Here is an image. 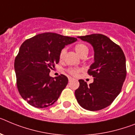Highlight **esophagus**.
I'll list each match as a JSON object with an SVG mask.
<instances>
[{
  "instance_id": "esophagus-1",
  "label": "esophagus",
  "mask_w": 135,
  "mask_h": 135,
  "mask_svg": "<svg viewBox=\"0 0 135 135\" xmlns=\"http://www.w3.org/2000/svg\"><path fill=\"white\" fill-rule=\"evenodd\" d=\"M72 80H73V78H72V77H69V82L71 81H72Z\"/></svg>"
}]
</instances>
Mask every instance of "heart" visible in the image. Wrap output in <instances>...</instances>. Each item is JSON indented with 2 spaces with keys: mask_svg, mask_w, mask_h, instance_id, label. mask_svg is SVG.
<instances>
[{
  "mask_svg": "<svg viewBox=\"0 0 135 135\" xmlns=\"http://www.w3.org/2000/svg\"><path fill=\"white\" fill-rule=\"evenodd\" d=\"M75 50L77 51V53L80 56H82L84 54L88 53V47L87 45H85L84 43H77V45L75 46ZM66 48H62L60 50L59 54V58L60 60H63L64 58V56L66 54ZM67 73L73 76V77H76L78 75L79 73L81 71V69L80 68H75V67H71L66 70Z\"/></svg>",
  "mask_w": 135,
  "mask_h": 135,
  "instance_id": "heart-1",
  "label": "heart"
}]
</instances>
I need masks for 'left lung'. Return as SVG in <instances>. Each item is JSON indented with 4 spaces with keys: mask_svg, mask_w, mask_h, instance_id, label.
<instances>
[{
    "mask_svg": "<svg viewBox=\"0 0 135 135\" xmlns=\"http://www.w3.org/2000/svg\"><path fill=\"white\" fill-rule=\"evenodd\" d=\"M78 37L94 47V62L88 71L94 82L88 85L79 79L75 94L81 107L98 111L111 105L121 92L126 76V58L121 47L105 35L92 34Z\"/></svg>",
    "mask_w": 135,
    "mask_h": 135,
    "instance_id": "1",
    "label": "left lung"
}]
</instances>
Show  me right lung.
<instances>
[{
	"instance_id": "obj_1",
	"label": "right lung",
	"mask_w": 135,
	"mask_h": 135,
	"mask_svg": "<svg viewBox=\"0 0 135 135\" xmlns=\"http://www.w3.org/2000/svg\"><path fill=\"white\" fill-rule=\"evenodd\" d=\"M77 40L45 32L22 43L14 68L19 93L30 105L45 108L58 100L67 85L68 78L62 74L55 78L50 77V71L59 62L60 50Z\"/></svg>"
}]
</instances>
